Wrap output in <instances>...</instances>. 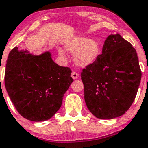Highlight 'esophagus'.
Listing matches in <instances>:
<instances>
[{
	"mask_svg": "<svg viewBox=\"0 0 148 148\" xmlns=\"http://www.w3.org/2000/svg\"><path fill=\"white\" fill-rule=\"evenodd\" d=\"M71 77L73 79H77L79 78V74L76 72V71H73L71 74Z\"/></svg>",
	"mask_w": 148,
	"mask_h": 148,
	"instance_id": "obj_1",
	"label": "esophagus"
}]
</instances>
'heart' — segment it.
Wrapping results in <instances>:
<instances>
[{
	"label": "heart",
	"instance_id": "1",
	"mask_svg": "<svg viewBox=\"0 0 148 148\" xmlns=\"http://www.w3.org/2000/svg\"><path fill=\"white\" fill-rule=\"evenodd\" d=\"M66 50L74 54V62L78 66L85 67L95 62L101 54V47L98 40L85 37H74L65 44ZM62 57L65 56L64 50L58 49Z\"/></svg>",
	"mask_w": 148,
	"mask_h": 148
}]
</instances>
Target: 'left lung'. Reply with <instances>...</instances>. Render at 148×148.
Listing matches in <instances>:
<instances>
[{"instance_id": "8db88e82", "label": "left lung", "mask_w": 148, "mask_h": 148, "mask_svg": "<svg viewBox=\"0 0 148 148\" xmlns=\"http://www.w3.org/2000/svg\"><path fill=\"white\" fill-rule=\"evenodd\" d=\"M141 75L132 45L119 34L109 35L102 54L81 74L89 111L102 119L124 114L134 103Z\"/></svg>"}]
</instances>
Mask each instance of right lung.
Listing matches in <instances>:
<instances>
[{"mask_svg":"<svg viewBox=\"0 0 148 148\" xmlns=\"http://www.w3.org/2000/svg\"><path fill=\"white\" fill-rule=\"evenodd\" d=\"M70 68L60 66L45 52L34 56L15 47L8 56L5 86L17 112L33 121L50 119L60 108L72 83Z\"/></svg>","mask_w":148,"mask_h":148,"instance_id":"obj_1","label":"right lung"}]
</instances>
